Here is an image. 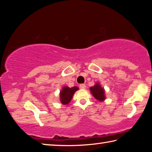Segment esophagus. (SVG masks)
<instances>
[{"label":"esophagus","mask_w":152,"mask_h":152,"mask_svg":"<svg viewBox=\"0 0 152 152\" xmlns=\"http://www.w3.org/2000/svg\"><path fill=\"white\" fill-rule=\"evenodd\" d=\"M80 88H81V89L86 88V85H85V84H80Z\"/></svg>","instance_id":"34e87169"}]
</instances>
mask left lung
Instances as JSON below:
<instances>
[{
  "mask_svg": "<svg viewBox=\"0 0 152 152\" xmlns=\"http://www.w3.org/2000/svg\"><path fill=\"white\" fill-rule=\"evenodd\" d=\"M90 89H91V93L95 99L99 100V101H102L104 100V91L101 85H99V84H96V85L90 88Z\"/></svg>",
  "mask_w": 152,
  "mask_h": 152,
  "instance_id": "1",
  "label": "left lung"
}]
</instances>
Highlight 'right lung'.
I'll use <instances>...</instances> for the list:
<instances>
[{
    "mask_svg": "<svg viewBox=\"0 0 152 152\" xmlns=\"http://www.w3.org/2000/svg\"><path fill=\"white\" fill-rule=\"evenodd\" d=\"M77 90H78V88L76 86L72 87V88L64 86L62 88V91L60 92V101L61 103L64 104H67L69 103L71 101L74 92Z\"/></svg>",
    "mask_w": 152,
    "mask_h": 152,
    "instance_id": "right-lung-1",
    "label": "right lung"
}]
</instances>
